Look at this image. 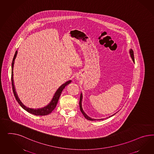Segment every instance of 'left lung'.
Masks as SVG:
<instances>
[{"instance_id":"1","label":"left lung","mask_w":154,"mask_h":154,"mask_svg":"<svg viewBox=\"0 0 154 154\" xmlns=\"http://www.w3.org/2000/svg\"><path fill=\"white\" fill-rule=\"evenodd\" d=\"M130 54H131V59H132V60L133 61V62L134 63V52L131 49V50H130ZM82 93L81 94V95H80V99H79V108H80V110H81V112H82V113L83 114V115H84V116L86 119H88V120H90V121H95V120H104V119H98V120H97V119H91V118H90V117L88 116L85 112H84V111H83V109H82ZM114 115H115V113L114 114ZM114 115H112V116H110L109 117H112V116H113ZM107 118H106L105 119H106Z\"/></svg>"}]
</instances>
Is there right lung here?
I'll use <instances>...</instances> for the list:
<instances>
[{"mask_svg": "<svg viewBox=\"0 0 154 154\" xmlns=\"http://www.w3.org/2000/svg\"><path fill=\"white\" fill-rule=\"evenodd\" d=\"M17 54V51H16L15 52L12 63V75H11V81H12V90L14 94V97L16 98V100L17 102L19 103V104L21 106V107L24 109L25 111H26L29 113H30L32 114H33L36 116H45V115H47L49 113H51L52 111L55 108L56 106V104L57 103V102L59 100V99L60 97L61 93L63 89L65 88V86H67L68 84H70L71 82V81H68L65 84H63L60 87L59 89L57 90L56 93L54 94L53 98L51 101L47 106L45 107L42 108H38V109H33V108H30L26 107L23 104L21 103V102L20 100L19 97H17V95L16 94V92L15 91V88H14V72H13V69H14V60L16 57Z\"/></svg>", "mask_w": 154, "mask_h": 154, "instance_id": "1", "label": "right lung"}]
</instances>
